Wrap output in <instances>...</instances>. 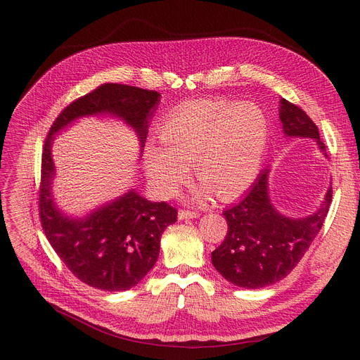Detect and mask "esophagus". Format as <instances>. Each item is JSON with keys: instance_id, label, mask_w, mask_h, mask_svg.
Masks as SVG:
<instances>
[{"instance_id": "esophagus-1", "label": "esophagus", "mask_w": 360, "mask_h": 360, "mask_svg": "<svg viewBox=\"0 0 360 360\" xmlns=\"http://www.w3.org/2000/svg\"><path fill=\"white\" fill-rule=\"evenodd\" d=\"M178 217L181 220H184V219H195V217H200V213L198 212H191V210H179Z\"/></svg>"}]
</instances>
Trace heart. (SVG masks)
I'll return each mask as SVG.
<instances>
[{"instance_id": "heart-1", "label": "heart", "mask_w": 360, "mask_h": 360, "mask_svg": "<svg viewBox=\"0 0 360 360\" xmlns=\"http://www.w3.org/2000/svg\"><path fill=\"white\" fill-rule=\"evenodd\" d=\"M160 144L144 148L147 176L163 198L178 193L188 179V165L221 200L254 182L266 155L269 121L251 103L197 101L169 112L159 124Z\"/></svg>"}]
</instances>
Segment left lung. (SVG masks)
I'll use <instances>...</instances> for the list:
<instances>
[{
    "instance_id": "8db88e82",
    "label": "left lung",
    "mask_w": 360,
    "mask_h": 360,
    "mask_svg": "<svg viewBox=\"0 0 360 360\" xmlns=\"http://www.w3.org/2000/svg\"><path fill=\"white\" fill-rule=\"evenodd\" d=\"M278 112L288 137L314 139L327 156L318 127L305 110L280 99ZM269 169L262 170L247 195L223 212L228 233L212 252L214 269L232 285L245 289L270 286L297 266L323 228L333 198L330 186L314 214L304 219L283 216L269 197Z\"/></svg>"
}]
</instances>
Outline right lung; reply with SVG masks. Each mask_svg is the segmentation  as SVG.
<instances>
[{
    "instance_id": "add662e5",
    "label": "right lung",
    "mask_w": 360,
    "mask_h": 360,
    "mask_svg": "<svg viewBox=\"0 0 360 360\" xmlns=\"http://www.w3.org/2000/svg\"><path fill=\"white\" fill-rule=\"evenodd\" d=\"M160 93L134 86L105 83L71 102L53 121L42 151L39 216L53 251L67 269L86 285L106 292L134 288L153 269L160 236L176 221L178 210L167 202H151L129 190L83 219L61 213L53 202L51 185L55 166L51 155L53 134L82 117L108 113L136 129L144 146L148 121Z\"/></svg>"
}]
</instances>
